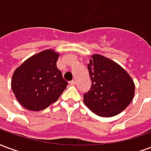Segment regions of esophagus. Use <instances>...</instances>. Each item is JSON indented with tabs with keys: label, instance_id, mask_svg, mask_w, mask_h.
Instances as JSON below:
<instances>
[{
	"label": "esophagus",
	"instance_id": "1",
	"mask_svg": "<svg viewBox=\"0 0 151 151\" xmlns=\"http://www.w3.org/2000/svg\"><path fill=\"white\" fill-rule=\"evenodd\" d=\"M76 84V82L74 81V80H73V81H71V82H69V85L70 86H75Z\"/></svg>",
	"mask_w": 151,
	"mask_h": 151
}]
</instances>
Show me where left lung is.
Instances as JSON below:
<instances>
[{"label":"left lung","mask_w":151,"mask_h":151,"mask_svg":"<svg viewBox=\"0 0 151 151\" xmlns=\"http://www.w3.org/2000/svg\"><path fill=\"white\" fill-rule=\"evenodd\" d=\"M91 57L87 65L91 86L83 95L84 104L99 116H114L133 100V81L121 66L111 60L101 55Z\"/></svg>","instance_id":"8db88e82"}]
</instances>
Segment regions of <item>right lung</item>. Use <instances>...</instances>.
<instances>
[{"label":"right lung","instance_id":"add662e5","mask_svg":"<svg viewBox=\"0 0 151 151\" xmlns=\"http://www.w3.org/2000/svg\"><path fill=\"white\" fill-rule=\"evenodd\" d=\"M59 54L45 50L22 64L14 73L11 87L19 104L31 111H41L56 102L68 82L56 68Z\"/></svg>","mask_w":151,"mask_h":151}]
</instances>
